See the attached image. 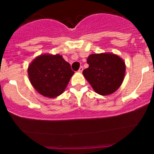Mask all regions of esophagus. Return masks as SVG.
Segmentation results:
<instances>
[{
    "instance_id": "1",
    "label": "esophagus",
    "mask_w": 154,
    "mask_h": 154,
    "mask_svg": "<svg viewBox=\"0 0 154 154\" xmlns=\"http://www.w3.org/2000/svg\"><path fill=\"white\" fill-rule=\"evenodd\" d=\"M82 71H83V67L82 66H80V67H79V70H78V72H79V73H81V72H82Z\"/></svg>"
}]
</instances>
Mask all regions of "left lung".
I'll use <instances>...</instances> for the list:
<instances>
[{
	"mask_svg": "<svg viewBox=\"0 0 154 154\" xmlns=\"http://www.w3.org/2000/svg\"><path fill=\"white\" fill-rule=\"evenodd\" d=\"M87 63L89 67L82 74L95 93L108 95L119 89L126 69L125 61L120 56L111 53L91 54Z\"/></svg>",
	"mask_w": 154,
	"mask_h": 154,
	"instance_id": "obj_1",
	"label": "left lung"
}]
</instances>
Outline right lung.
Wrapping results in <instances>:
<instances>
[{"label": "right lung", "mask_w": 154, "mask_h": 154, "mask_svg": "<svg viewBox=\"0 0 154 154\" xmlns=\"http://www.w3.org/2000/svg\"><path fill=\"white\" fill-rule=\"evenodd\" d=\"M28 77L32 85L40 95L56 98L66 89L75 72L59 54H41L29 63Z\"/></svg>", "instance_id": "right-lung-1"}]
</instances>
